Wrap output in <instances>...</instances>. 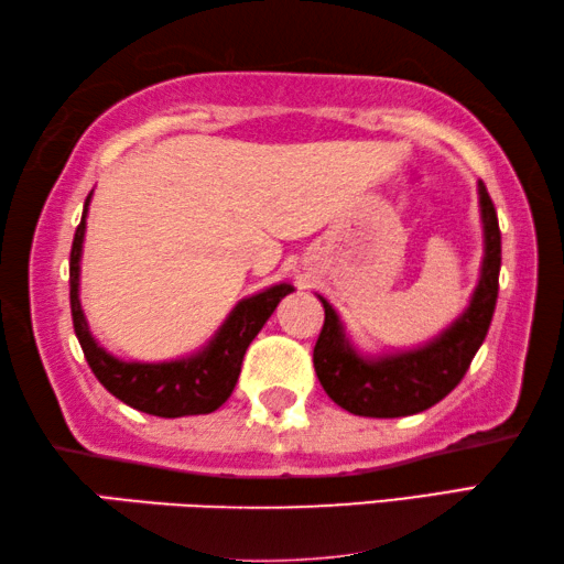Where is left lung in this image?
Returning a JSON list of instances; mask_svg holds the SVG:
<instances>
[{"label":"left lung","mask_w":564,"mask_h":564,"mask_svg":"<svg viewBox=\"0 0 564 564\" xmlns=\"http://www.w3.org/2000/svg\"><path fill=\"white\" fill-rule=\"evenodd\" d=\"M479 187V209L485 225V260L473 302L455 325L412 352L362 359L347 343L339 317L327 300L325 325L315 345V372L325 392L339 408L359 417H408L432 408L463 382L495 315L500 290L502 239L497 212L487 187Z\"/></svg>","instance_id":"left-lung-1"}]
</instances>
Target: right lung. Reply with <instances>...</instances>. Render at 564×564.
Masks as SVG:
<instances>
[{"instance_id":"obj_1","label":"right lung","mask_w":564,"mask_h":564,"mask_svg":"<svg viewBox=\"0 0 564 564\" xmlns=\"http://www.w3.org/2000/svg\"><path fill=\"white\" fill-rule=\"evenodd\" d=\"M89 197L85 202V212H82V221L77 232H74L69 252V304L74 335L79 339L82 352H85L91 372L117 400H122L129 408L140 412L154 414V417H187V414L215 412L235 390L249 343L264 327V322L270 319L280 300L292 292V284H274V288L239 302L209 347L202 349L195 357L174 359V362L162 365L122 362V359L107 355L95 343V337L89 335L77 294Z\"/></svg>"}]
</instances>
